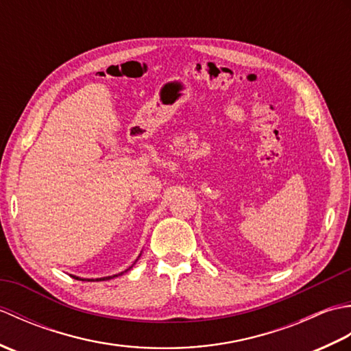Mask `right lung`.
I'll list each match as a JSON object with an SVG mask.
<instances>
[{"mask_svg": "<svg viewBox=\"0 0 351 351\" xmlns=\"http://www.w3.org/2000/svg\"><path fill=\"white\" fill-rule=\"evenodd\" d=\"M122 274V273H121ZM119 274H114V276H107V278H99V279H81V278H77V276H72V278H75L77 280H108V279H113V278H117Z\"/></svg>", "mask_w": 351, "mask_h": 351, "instance_id": "add662e5", "label": "right lung"}]
</instances>
